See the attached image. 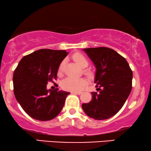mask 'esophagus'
Returning <instances> with one entry per match:
<instances>
[{
    "instance_id": "esophagus-1",
    "label": "esophagus",
    "mask_w": 151,
    "mask_h": 151,
    "mask_svg": "<svg viewBox=\"0 0 151 151\" xmlns=\"http://www.w3.org/2000/svg\"><path fill=\"white\" fill-rule=\"evenodd\" d=\"M72 94H78V95H80V94L81 93V91H78V92L72 91Z\"/></svg>"
}]
</instances>
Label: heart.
Wrapping results in <instances>:
<instances>
[{
    "label": "heart",
    "instance_id": "obj_1",
    "mask_svg": "<svg viewBox=\"0 0 151 151\" xmlns=\"http://www.w3.org/2000/svg\"><path fill=\"white\" fill-rule=\"evenodd\" d=\"M74 61L77 63L81 68H86L88 65V60L86 58V56L83 55L80 52H76L72 56ZM65 66V60L62 61L60 64L59 68H58V72L59 73L63 71V68ZM85 73L88 76H91V72L89 70H85ZM86 83V81L83 79L81 78H74V77H67L62 81L61 86L63 89L69 91H74L77 92L82 89L83 86Z\"/></svg>",
    "mask_w": 151,
    "mask_h": 151
}]
</instances>
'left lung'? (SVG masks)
Returning <instances> with one entry per match:
<instances>
[{"label": "left lung", "instance_id": "8db88e82", "mask_svg": "<svg viewBox=\"0 0 151 151\" xmlns=\"http://www.w3.org/2000/svg\"><path fill=\"white\" fill-rule=\"evenodd\" d=\"M82 50L96 67L94 83L99 92H92L90 102L83 103L81 107L85 113L94 119H109L120 110L129 96L132 71L126 59L111 48L99 47Z\"/></svg>", "mask_w": 151, "mask_h": 151}]
</instances>
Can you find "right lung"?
Here are the masks:
<instances>
[{
  "mask_svg": "<svg viewBox=\"0 0 151 151\" xmlns=\"http://www.w3.org/2000/svg\"><path fill=\"white\" fill-rule=\"evenodd\" d=\"M68 53L65 50L41 49L19 61L13 74L14 94L31 117L48 121L61 112L70 93L47 89V84L56 79L60 64Z\"/></svg>",
  "mask_w": 151,
  "mask_h": 151,
  "instance_id": "right-lung-1",
  "label": "right lung"
}]
</instances>
